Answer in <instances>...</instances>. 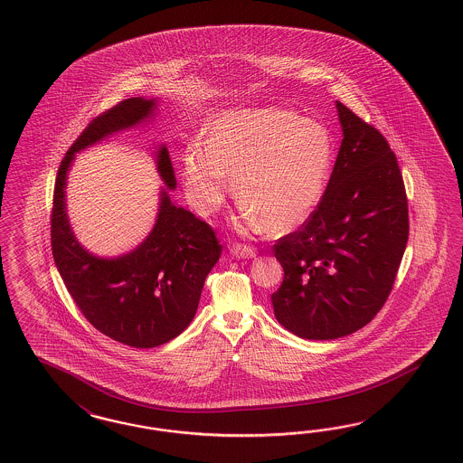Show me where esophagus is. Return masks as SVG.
I'll use <instances>...</instances> for the list:
<instances>
[{
    "instance_id": "1",
    "label": "esophagus",
    "mask_w": 463,
    "mask_h": 463,
    "mask_svg": "<svg viewBox=\"0 0 463 463\" xmlns=\"http://www.w3.org/2000/svg\"><path fill=\"white\" fill-rule=\"evenodd\" d=\"M231 254L237 258V260H252L256 258V249L250 246H242V244H232L231 246Z\"/></svg>"
}]
</instances>
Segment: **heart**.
Instances as JSON below:
<instances>
[{
    "mask_svg": "<svg viewBox=\"0 0 463 463\" xmlns=\"http://www.w3.org/2000/svg\"><path fill=\"white\" fill-rule=\"evenodd\" d=\"M333 165V140L315 120L286 109H241L217 117L207 146L191 142L182 157L189 203L203 215L232 189L244 226L286 232L321 203Z\"/></svg>",
    "mask_w": 463,
    "mask_h": 463,
    "instance_id": "heart-1",
    "label": "heart"
}]
</instances>
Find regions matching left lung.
<instances>
[{
    "instance_id": "left-lung-1",
    "label": "left lung",
    "mask_w": 463,
    "mask_h": 463,
    "mask_svg": "<svg viewBox=\"0 0 463 463\" xmlns=\"http://www.w3.org/2000/svg\"><path fill=\"white\" fill-rule=\"evenodd\" d=\"M343 140L326 191L274 256L284 269L272 294L281 326L305 339H336L366 326L393 288L408 241V203L384 137L336 102Z\"/></svg>"
}]
</instances>
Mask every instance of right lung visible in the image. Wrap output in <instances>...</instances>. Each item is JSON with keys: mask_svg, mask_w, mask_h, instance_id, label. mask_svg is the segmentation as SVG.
Masks as SVG:
<instances>
[{"mask_svg": "<svg viewBox=\"0 0 463 463\" xmlns=\"http://www.w3.org/2000/svg\"><path fill=\"white\" fill-rule=\"evenodd\" d=\"M157 107L158 99L134 97L93 118L61 160L52 213L53 260L68 293L100 333L134 348L160 346L191 325L222 246L211 227L170 199L177 181L165 144L154 152L165 184L156 224L136 249L117 258L95 256L80 244L68 221V170L75 154L147 124Z\"/></svg>", "mask_w": 463, "mask_h": 463, "instance_id": "right-lung-1", "label": "right lung"}]
</instances>
